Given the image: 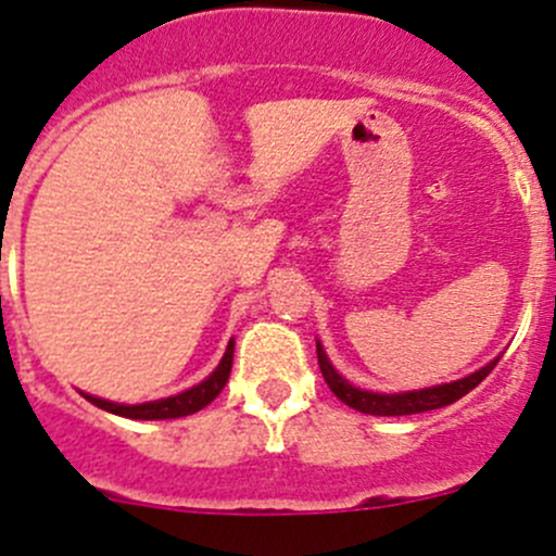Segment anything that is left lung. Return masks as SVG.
<instances>
[{
	"label": "left lung",
	"instance_id": "obj_1",
	"mask_svg": "<svg viewBox=\"0 0 556 556\" xmlns=\"http://www.w3.org/2000/svg\"><path fill=\"white\" fill-rule=\"evenodd\" d=\"M497 361H501V357L486 363L484 368L473 371L470 377L457 379V382L425 387V390H412V392H390V395H387V392H371V390H361V387H352L333 366H330L323 344L317 341L319 371H323L330 392H333V395L339 397L341 403H346L350 408H357V412L363 414H374V417H403V414L433 412V408L450 406V403L459 401V397L468 395L473 387L484 382V379L492 374V368L497 366Z\"/></svg>",
	"mask_w": 556,
	"mask_h": 556
}]
</instances>
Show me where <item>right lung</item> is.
<instances>
[{"label":"right lung","instance_id":"obj_1","mask_svg":"<svg viewBox=\"0 0 556 556\" xmlns=\"http://www.w3.org/2000/svg\"><path fill=\"white\" fill-rule=\"evenodd\" d=\"M231 363H233V339L228 341V350L223 355L220 366L210 374L201 384L190 387V390L179 392V395L172 397H161V401H150V403H139V406H128V403H112L104 401V397L97 395H86V401H91L93 406L104 408V412L117 414V417H128V419H177V417H188V414L201 412L204 406H210L220 390L226 387L228 377H231Z\"/></svg>","mask_w":556,"mask_h":556}]
</instances>
